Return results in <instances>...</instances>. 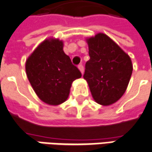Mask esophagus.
<instances>
[{
	"label": "esophagus",
	"mask_w": 152,
	"mask_h": 152,
	"mask_svg": "<svg viewBox=\"0 0 152 152\" xmlns=\"http://www.w3.org/2000/svg\"><path fill=\"white\" fill-rule=\"evenodd\" d=\"M78 68H79V70L80 71L81 74H83V72H84V66H83L80 64V65L78 66Z\"/></svg>",
	"instance_id": "34e87169"
}]
</instances>
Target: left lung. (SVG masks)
<instances>
[{"instance_id": "1", "label": "left lung", "mask_w": 152, "mask_h": 152, "mask_svg": "<svg viewBox=\"0 0 152 152\" xmlns=\"http://www.w3.org/2000/svg\"><path fill=\"white\" fill-rule=\"evenodd\" d=\"M86 41L91 58L86 63L84 79L94 101L104 106L113 104L127 90L132 73L131 58L104 34Z\"/></svg>"}]
</instances>
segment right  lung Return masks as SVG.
Here are the masks:
<instances>
[{
	"label": "right lung",
	"instance_id": "obj_1",
	"mask_svg": "<svg viewBox=\"0 0 152 152\" xmlns=\"http://www.w3.org/2000/svg\"><path fill=\"white\" fill-rule=\"evenodd\" d=\"M25 71L36 94L49 105L65 102L72 82L81 77L64 53L63 42L52 38L45 39L28 57Z\"/></svg>",
	"mask_w": 152,
	"mask_h": 152
}]
</instances>
